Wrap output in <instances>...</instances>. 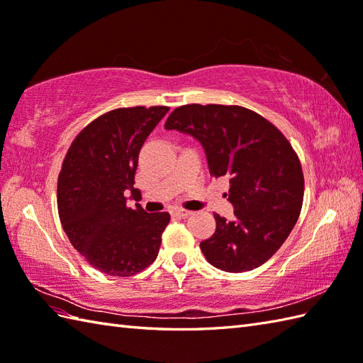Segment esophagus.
Segmentation results:
<instances>
[{"label":"esophagus","instance_id":"1","mask_svg":"<svg viewBox=\"0 0 363 363\" xmlns=\"http://www.w3.org/2000/svg\"><path fill=\"white\" fill-rule=\"evenodd\" d=\"M172 213L176 215V216H181V218H187V216L191 215V212H189V210H182V208H176V210H173Z\"/></svg>","mask_w":363,"mask_h":363}]
</instances>
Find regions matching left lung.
Returning <instances> with one entry per match:
<instances>
[{
  "mask_svg": "<svg viewBox=\"0 0 363 363\" xmlns=\"http://www.w3.org/2000/svg\"><path fill=\"white\" fill-rule=\"evenodd\" d=\"M196 139L210 174L230 178L235 220L215 213L216 230L199 247L225 272L252 271L281 247L296 225L305 179L296 151L264 117L242 106L184 105L165 122Z\"/></svg>",
  "mask_w": 363,
  "mask_h": 363,
  "instance_id": "1",
  "label": "left lung"
}]
</instances>
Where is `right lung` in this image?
<instances>
[{"mask_svg": "<svg viewBox=\"0 0 363 363\" xmlns=\"http://www.w3.org/2000/svg\"><path fill=\"white\" fill-rule=\"evenodd\" d=\"M168 106L109 111L83 130L63 161L57 185L58 215L75 250L100 272L131 277L156 259L170 221L167 212L126 207L139 151Z\"/></svg>", "mask_w": 363, "mask_h": 363, "instance_id": "1", "label": "right lung"}]
</instances>
